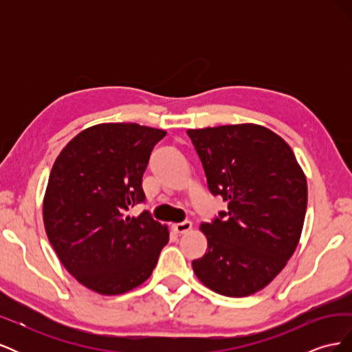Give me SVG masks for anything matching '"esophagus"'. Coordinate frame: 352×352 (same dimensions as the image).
Listing matches in <instances>:
<instances>
[{
	"label": "esophagus",
	"mask_w": 352,
	"mask_h": 352,
	"mask_svg": "<svg viewBox=\"0 0 352 352\" xmlns=\"http://www.w3.org/2000/svg\"><path fill=\"white\" fill-rule=\"evenodd\" d=\"M173 232L175 233H179V235H184V233L189 232L190 229H192V223L185 220V221H180V223H176V225L172 226Z\"/></svg>",
	"instance_id": "1"
}]
</instances>
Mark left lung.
Here are the masks:
<instances>
[{"label":"left lung","mask_w":352,"mask_h":352,"mask_svg":"<svg viewBox=\"0 0 352 352\" xmlns=\"http://www.w3.org/2000/svg\"><path fill=\"white\" fill-rule=\"evenodd\" d=\"M210 192L228 202L202 223L208 247L197 278L226 296L267 286L294 254L307 210V180L279 135L258 124L189 129Z\"/></svg>","instance_id":"8db88e82"}]
</instances>
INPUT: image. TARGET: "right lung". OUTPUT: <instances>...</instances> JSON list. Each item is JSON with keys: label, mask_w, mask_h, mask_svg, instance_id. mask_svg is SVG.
<instances>
[{"label": "right lung", "mask_w": 352, "mask_h": 352, "mask_svg": "<svg viewBox=\"0 0 352 352\" xmlns=\"http://www.w3.org/2000/svg\"><path fill=\"white\" fill-rule=\"evenodd\" d=\"M164 131L136 123L88 127L63 148L50 173L44 225L60 261L82 285L119 295L150 278L168 230L148 211L142 176Z\"/></svg>", "instance_id": "obj_1"}]
</instances>
